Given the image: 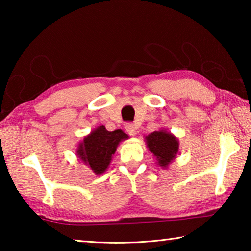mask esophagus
Wrapping results in <instances>:
<instances>
[{"label": "esophagus", "instance_id": "1", "mask_svg": "<svg viewBox=\"0 0 251 251\" xmlns=\"http://www.w3.org/2000/svg\"><path fill=\"white\" fill-rule=\"evenodd\" d=\"M125 129L130 136H135L136 130H137V126L133 124V123H127V124L125 125Z\"/></svg>", "mask_w": 251, "mask_h": 251}]
</instances>
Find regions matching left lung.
<instances>
[{
  "label": "left lung",
  "instance_id": "left-lung-1",
  "mask_svg": "<svg viewBox=\"0 0 251 251\" xmlns=\"http://www.w3.org/2000/svg\"><path fill=\"white\" fill-rule=\"evenodd\" d=\"M148 150L156 157L157 164L166 168L176 158L179 148V142L173 134L166 130L151 133L145 137Z\"/></svg>",
  "mask_w": 251,
  "mask_h": 251
}]
</instances>
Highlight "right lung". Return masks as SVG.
Masks as SVG:
<instances>
[{
    "mask_svg": "<svg viewBox=\"0 0 251 251\" xmlns=\"http://www.w3.org/2000/svg\"><path fill=\"white\" fill-rule=\"evenodd\" d=\"M127 138L128 136L122 129L108 131L100 125L79 143L77 156L96 175H100L108 168L120 143Z\"/></svg>",
    "mask_w": 251,
    "mask_h": 251,
    "instance_id": "obj_1",
    "label": "right lung"
}]
</instances>
